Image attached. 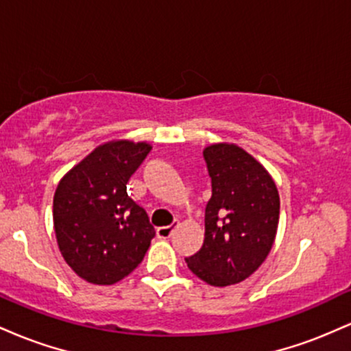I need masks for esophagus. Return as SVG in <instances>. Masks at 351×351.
Segmentation results:
<instances>
[{"label": "esophagus", "instance_id": "34e87169", "mask_svg": "<svg viewBox=\"0 0 351 351\" xmlns=\"http://www.w3.org/2000/svg\"><path fill=\"white\" fill-rule=\"evenodd\" d=\"M175 228H178V221H176L175 224H171V226H162L156 229V236L160 237V239H168L173 234V231H175Z\"/></svg>", "mask_w": 351, "mask_h": 351}]
</instances>
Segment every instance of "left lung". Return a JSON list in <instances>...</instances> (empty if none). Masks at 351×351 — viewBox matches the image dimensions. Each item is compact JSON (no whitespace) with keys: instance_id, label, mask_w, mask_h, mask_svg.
<instances>
[{"instance_id":"obj_1","label":"left lung","mask_w":351,"mask_h":351,"mask_svg":"<svg viewBox=\"0 0 351 351\" xmlns=\"http://www.w3.org/2000/svg\"><path fill=\"white\" fill-rule=\"evenodd\" d=\"M203 156L211 176L204 243L184 261L201 280L226 287L247 279L271 252L279 191L263 165L234 143L209 145Z\"/></svg>"}]
</instances>
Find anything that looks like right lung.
<instances>
[{"label": "right lung", "instance_id": "obj_1", "mask_svg": "<svg viewBox=\"0 0 351 351\" xmlns=\"http://www.w3.org/2000/svg\"><path fill=\"white\" fill-rule=\"evenodd\" d=\"M147 142L114 140L88 153L59 181L52 217L59 251L84 280L112 285L143 261L155 229L127 183L150 153Z\"/></svg>", "mask_w": 351, "mask_h": 351}]
</instances>
